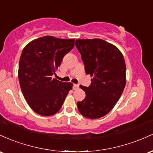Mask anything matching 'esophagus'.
Here are the masks:
<instances>
[{"label": "esophagus", "mask_w": 153, "mask_h": 153, "mask_svg": "<svg viewBox=\"0 0 153 153\" xmlns=\"http://www.w3.org/2000/svg\"><path fill=\"white\" fill-rule=\"evenodd\" d=\"M79 85H76V84L73 85V89H74V90H77V89H79Z\"/></svg>", "instance_id": "1"}]
</instances>
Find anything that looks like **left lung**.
<instances>
[{"instance_id":"left-lung-1","label":"left lung","mask_w":153,"mask_h":153,"mask_svg":"<svg viewBox=\"0 0 153 153\" xmlns=\"http://www.w3.org/2000/svg\"><path fill=\"white\" fill-rule=\"evenodd\" d=\"M85 73L93 78L89 87L80 86L86 97L77 102L82 116L96 119L112 110L126 85V64L121 51L101 39H76Z\"/></svg>"}]
</instances>
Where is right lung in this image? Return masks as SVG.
I'll list each match as a JSON object with an SVG mask.
<instances>
[{
    "mask_svg": "<svg viewBox=\"0 0 153 153\" xmlns=\"http://www.w3.org/2000/svg\"><path fill=\"white\" fill-rule=\"evenodd\" d=\"M75 39L45 36L32 40L23 49L18 76L22 93L30 108L41 116L56 114L64 102L71 82L53 78L63 57L74 46Z\"/></svg>",
    "mask_w": 153,
    "mask_h": 153,
    "instance_id": "right-lung-1",
    "label": "right lung"
}]
</instances>
